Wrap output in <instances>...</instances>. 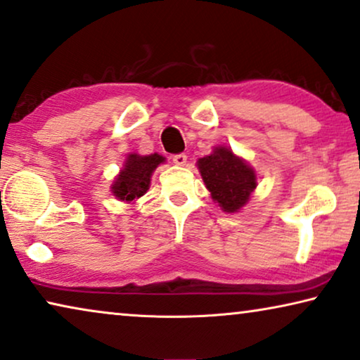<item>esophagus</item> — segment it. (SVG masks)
Listing matches in <instances>:
<instances>
[{"label": "esophagus", "mask_w": 360, "mask_h": 360, "mask_svg": "<svg viewBox=\"0 0 360 360\" xmlns=\"http://www.w3.org/2000/svg\"><path fill=\"white\" fill-rule=\"evenodd\" d=\"M173 163L178 165V166H184L187 163V156L184 153H179V155H174L173 156Z\"/></svg>", "instance_id": "esophagus-1"}]
</instances>
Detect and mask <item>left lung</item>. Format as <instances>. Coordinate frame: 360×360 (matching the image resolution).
<instances>
[{
  "label": "left lung",
  "instance_id": "8db88e82",
  "mask_svg": "<svg viewBox=\"0 0 360 360\" xmlns=\"http://www.w3.org/2000/svg\"><path fill=\"white\" fill-rule=\"evenodd\" d=\"M197 168L212 199L226 214L240 212L257 186L255 168L225 145L214 146L210 155L197 160Z\"/></svg>",
  "mask_w": 360,
  "mask_h": 360
}]
</instances>
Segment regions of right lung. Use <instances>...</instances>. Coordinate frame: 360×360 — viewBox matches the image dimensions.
<instances>
[{
    "instance_id": "1",
    "label": "right lung",
    "mask_w": 360,
    "mask_h": 360,
    "mask_svg": "<svg viewBox=\"0 0 360 360\" xmlns=\"http://www.w3.org/2000/svg\"><path fill=\"white\" fill-rule=\"evenodd\" d=\"M165 161V156L158 153H129L124 161L122 169L119 171V174L115 176L112 184H110L112 195L117 200L125 202V204H135V200H139L150 189L151 174Z\"/></svg>"
}]
</instances>
